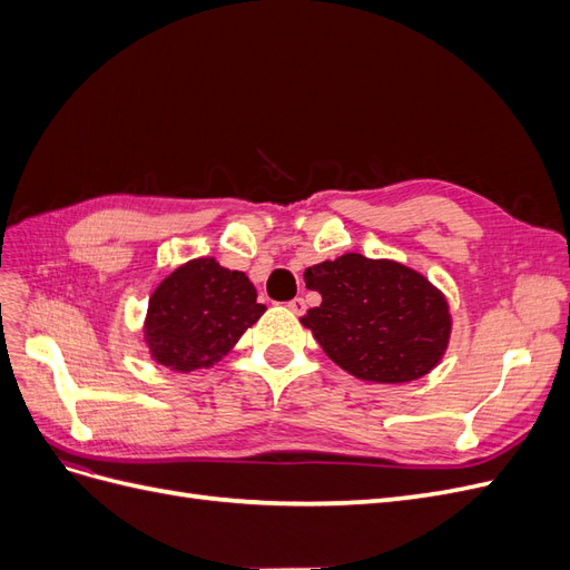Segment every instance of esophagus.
I'll use <instances>...</instances> for the list:
<instances>
[{"instance_id": "esophagus-1", "label": "esophagus", "mask_w": 570, "mask_h": 570, "mask_svg": "<svg viewBox=\"0 0 570 570\" xmlns=\"http://www.w3.org/2000/svg\"><path fill=\"white\" fill-rule=\"evenodd\" d=\"M287 308L292 314H297V316H302L304 312H306V302L302 299V297H295L292 302H287Z\"/></svg>"}]
</instances>
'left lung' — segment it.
<instances>
[{
  "label": "left lung",
  "instance_id": "1",
  "mask_svg": "<svg viewBox=\"0 0 570 570\" xmlns=\"http://www.w3.org/2000/svg\"><path fill=\"white\" fill-rule=\"evenodd\" d=\"M304 281L323 302L302 323L340 368L371 383H409L440 364L450 306L421 273L344 254L306 268Z\"/></svg>",
  "mask_w": 570,
  "mask_h": 570
}]
</instances>
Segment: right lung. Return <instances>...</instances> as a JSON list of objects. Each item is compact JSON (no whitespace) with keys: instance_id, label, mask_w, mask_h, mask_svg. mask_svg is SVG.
Segmentation results:
<instances>
[{"instance_id":"1","label":"right lung","mask_w":570,"mask_h":570,"mask_svg":"<svg viewBox=\"0 0 570 570\" xmlns=\"http://www.w3.org/2000/svg\"><path fill=\"white\" fill-rule=\"evenodd\" d=\"M264 312L243 271H228L204 256L183 264L154 289L145 337L151 356L166 368H209Z\"/></svg>"}]
</instances>
